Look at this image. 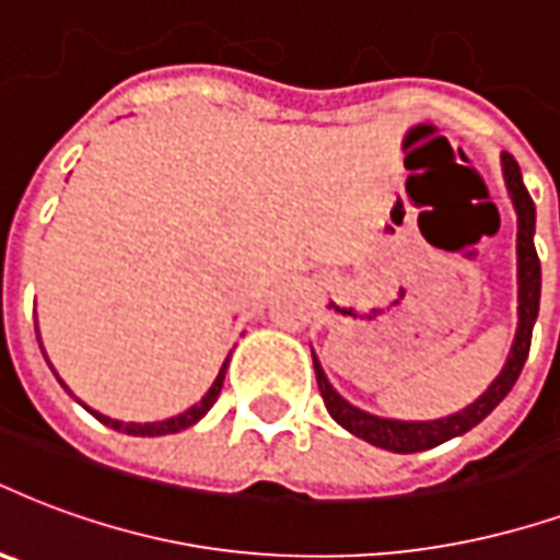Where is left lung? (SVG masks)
Returning <instances> with one entry per match:
<instances>
[{"label": "left lung", "mask_w": 560, "mask_h": 560, "mask_svg": "<svg viewBox=\"0 0 560 560\" xmlns=\"http://www.w3.org/2000/svg\"><path fill=\"white\" fill-rule=\"evenodd\" d=\"M501 177H504L508 198H511L513 213H516V335H513L511 353L501 364L499 376L487 385L483 395L475 397L469 407H463L459 412H451L445 418H430V421L374 416V412L350 404L341 392H335V385L329 383V376L323 371L320 359L312 350L314 374H317V385H320L323 404L329 409V416L343 430H350L353 436L371 442L376 448L395 451V454H416V451L436 448L448 439L469 433L475 424H480L492 409L499 407L513 388V383L523 374L528 347H532L534 320H537V312H540V258H537V248H534L537 210H534L532 196H528V189L523 184L520 163L513 160L511 153H501Z\"/></svg>", "instance_id": "left-lung-1"}]
</instances>
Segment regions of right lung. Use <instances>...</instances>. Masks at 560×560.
Wrapping results in <instances>:
<instances>
[{
	"mask_svg": "<svg viewBox=\"0 0 560 560\" xmlns=\"http://www.w3.org/2000/svg\"><path fill=\"white\" fill-rule=\"evenodd\" d=\"M35 332H37V326H35ZM37 341H40V338H37ZM40 350H44V347H40ZM228 359H231V355H228ZM228 359L222 362L217 380H213V385L207 388V395L198 400L196 407H189L186 412H180V416H175V418H165V421H144V424H139V421H118V418L103 416V412H97V409H89L85 404H82V400H80V404L89 409L91 416L97 418V421H103L106 428L118 430V433H127V436H168V433H180V430L198 424V421H201V418L210 412V407L217 404L219 392H222V383H225ZM56 376H59V374H56ZM59 383H61V380H59ZM61 385H65V383H61ZM65 388H68V385H65ZM68 392H70V388H68Z\"/></svg>",
	"mask_w": 560,
	"mask_h": 560,
	"instance_id": "add662e5",
	"label": "right lung"
}]
</instances>
